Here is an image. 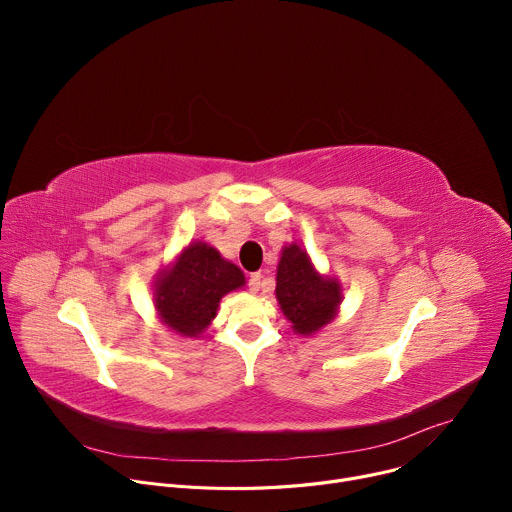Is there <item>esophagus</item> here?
I'll return each mask as SVG.
<instances>
[{"mask_svg": "<svg viewBox=\"0 0 512 512\" xmlns=\"http://www.w3.org/2000/svg\"><path fill=\"white\" fill-rule=\"evenodd\" d=\"M263 275L261 273H251V277H249V289L253 291V294H257V291L261 289V285H263Z\"/></svg>", "mask_w": 512, "mask_h": 512, "instance_id": "1", "label": "esophagus"}]
</instances>
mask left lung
Wrapping results in <instances>:
<instances>
[{
	"mask_svg": "<svg viewBox=\"0 0 512 512\" xmlns=\"http://www.w3.org/2000/svg\"><path fill=\"white\" fill-rule=\"evenodd\" d=\"M275 298L294 332L312 336L330 324L342 302L338 279L320 275L306 249L291 243L281 249Z\"/></svg>",
	"mask_w": 512,
	"mask_h": 512,
	"instance_id": "1",
	"label": "left lung"
}]
</instances>
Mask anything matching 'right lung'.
Segmentation results:
<instances>
[{
	"instance_id": "right-lung-1",
	"label": "right lung",
	"mask_w": 512,
	"mask_h": 512,
	"mask_svg": "<svg viewBox=\"0 0 512 512\" xmlns=\"http://www.w3.org/2000/svg\"><path fill=\"white\" fill-rule=\"evenodd\" d=\"M245 285L243 271L202 241L190 243L156 279L160 320L180 336H200L216 316L221 298Z\"/></svg>"
}]
</instances>
